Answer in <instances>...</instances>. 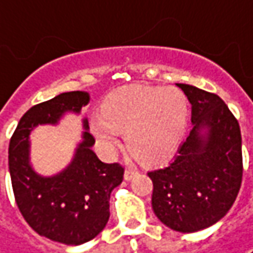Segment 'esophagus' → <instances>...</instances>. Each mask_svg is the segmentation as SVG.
<instances>
[{
	"label": "esophagus",
	"instance_id": "obj_1",
	"mask_svg": "<svg viewBox=\"0 0 253 253\" xmlns=\"http://www.w3.org/2000/svg\"><path fill=\"white\" fill-rule=\"evenodd\" d=\"M136 174H137V169H136L134 166H128L126 169V171H125V178H126V180H131Z\"/></svg>",
	"mask_w": 253,
	"mask_h": 253
}]
</instances>
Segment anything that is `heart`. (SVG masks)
Instances as JSON below:
<instances>
[{
    "label": "heart",
    "instance_id": "1",
    "mask_svg": "<svg viewBox=\"0 0 253 253\" xmlns=\"http://www.w3.org/2000/svg\"><path fill=\"white\" fill-rule=\"evenodd\" d=\"M188 102L177 87L130 86L109 96L92 116V131L109 151L126 133L128 151L144 163L169 159L181 143Z\"/></svg>",
    "mask_w": 253,
    "mask_h": 253
}]
</instances>
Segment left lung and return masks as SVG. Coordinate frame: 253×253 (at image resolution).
<instances>
[{"mask_svg":"<svg viewBox=\"0 0 253 253\" xmlns=\"http://www.w3.org/2000/svg\"><path fill=\"white\" fill-rule=\"evenodd\" d=\"M191 103L192 130L167 166L148 171L151 205L178 232L214 225L235 203L242 182L239 123L215 93L178 83Z\"/></svg>","mask_w":253,"mask_h":253,"instance_id":"8db88e82","label":"left lung"}]
</instances>
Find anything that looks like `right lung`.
<instances>
[{
	"label": "right lung",
	"instance_id": "1",
	"mask_svg": "<svg viewBox=\"0 0 253 253\" xmlns=\"http://www.w3.org/2000/svg\"><path fill=\"white\" fill-rule=\"evenodd\" d=\"M89 103L86 92H66L32 106L21 117L9 140L8 166L14 197L24 219L41 236L66 245H81L109 221L110 192L123 181L125 169L107 164L92 150L94 137L86 130L68 169L42 177L29 164V133L38 125H55L65 112L79 113ZM87 128V122L83 120Z\"/></svg>",
	"mask_w": 253,
	"mask_h": 253
}]
</instances>
